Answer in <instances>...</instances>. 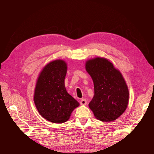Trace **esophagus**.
<instances>
[{"label": "esophagus", "mask_w": 154, "mask_h": 154, "mask_svg": "<svg viewBox=\"0 0 154 154\" xmlns=\"http://www.w3.org/2000/svg\"><path fill=\"white\" fill-rule=\"evenodd\" d=\"M80 104L82 105H85L87 104V100L85 99H83L80 101Z\"/></svg>", "instance_id": "obj_1"}]
</instances>
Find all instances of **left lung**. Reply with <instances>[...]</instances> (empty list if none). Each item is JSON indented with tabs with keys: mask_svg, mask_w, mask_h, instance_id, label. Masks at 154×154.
Masks as SVG:
<instances>
[{
	"mask_svg": "<svg viewBox=\"0 0 154 154\" xmlns=\"http://www.w3.org/2000/svg\"><path fill=\"white\" fill-rule=\"evenodd\" d=\"M85 69L92 79L94 96L88 104L94 117L103 122L117 119L127 109L128 88L122 74L109 59L87 60Z\"/></svg>",
	"mask_w": 154,
	"mask_h": 154,
	"instance_id": "8db88e82",
	"label": "left lung"
}]
</instances>
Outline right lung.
<instances>
[{"instance_id":"right-lung-1","label":"right lung","mask_w":154,"mask_h":154,"mask_svg":"<svg viewBox=\"0 0 154 154\" xmlns=\"http://www.w3.org/2000/svg\"><path fill=\"white\" fill-rule=\"evenodd\" d=\"M67 65L63 60L48 63L37 78L34 103L39 114L50 122L63 123L69 120L80 103L65 87Z\"/></svg>"}]
</instances>
